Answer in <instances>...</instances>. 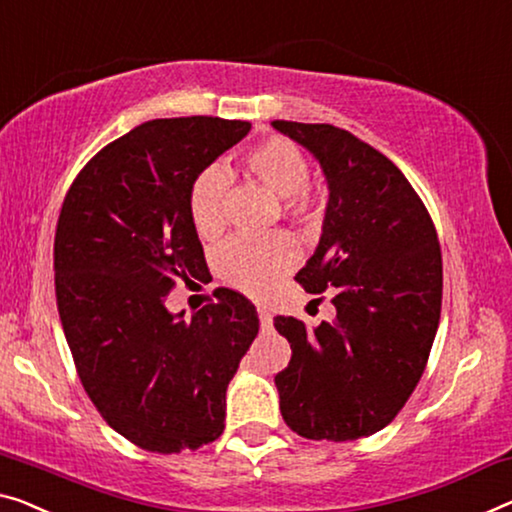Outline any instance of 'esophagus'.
Instances as JSON below:
<instances>
[{"mask_svg": "<svg viewBox=\"0 0 512 512\" xmlns=\"http://www.w3.org/2000/svg\"><path fill=\"white\" fill-rule=\"evenodd\" d=\"M257 315H259V324H262V331H271L273 329V315L266 305H257Z\"/></svg>", "mask_w": 512, "mask_h": 512, "instance_id": "obj_1", "label": "esophagus"}]
</instances>
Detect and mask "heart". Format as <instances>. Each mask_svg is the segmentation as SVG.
<instances>
[{
    "mask_svg": "<svg viewBox=\"0 0 512 512\" xmlns=\"http://www.w3.org/2000/svg\"><path fill=\"white\" fill-rule=\"evenodd\" d=\"M246 170L280 197L282 209L294 218H310L317 211V195L308 186V160L287 137H269L243 158ZM227 174L220 167H207L190 183L188 213L197 234L213 236L223 227V195ZM299 259V250L289 234L234 236L218 250V273L232 287L248 294H262L271 282L287 273Z\"/></svg>",
    "mask_w": 512,
    "mask_h": 512,
    "instance_id": "b5f03b06",
    "label": "heart"
}]
</instances>
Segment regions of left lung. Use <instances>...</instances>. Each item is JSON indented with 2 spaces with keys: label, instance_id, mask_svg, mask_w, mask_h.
Wrapping results in <instances>:
<instances>
[{
  "label": "left lung",
  "instance_id": "left-lung-1",
  "mask_svg": "<svg viewBox=\"0 0 512 512\" xmlns=\"http://www.w3.org/2000/svg\"><path fill=\"white\" fill-rule=\"evenodd\" d=\"M322 167L329 202L315 253L296 273L310 294L335 289V319L308 329L276 317L292 361L276 375L285 423L305 439L379 432L414 393L441 312L432 218L384 154L331 124L273 121Z\"/></svg>",
  "mask_w": 512,
  "mask_h": 512
}]
</instances>
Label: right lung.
<instances>
[{"label": "right lung", "mask_w": 512, "mask_h": 512, "mask_svg": "<svg viewBox=\"0 0 512 512\" xmlns=\"http://www.w3.org/2000/svg\"><path fill=\"white\" fill-rule=\"evenodd\" d=\"M248 121H144L89 160L55 234V292L82 386L121 437L181 453L225 430L227 384L259 331L232 289L190 319L167 310L177 280L207 271L190 183L248 135Z\"/></svg>", "instance_id": "add662e5"}]
</instances>
